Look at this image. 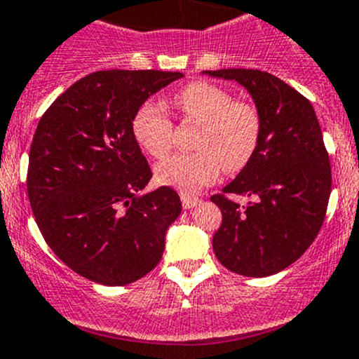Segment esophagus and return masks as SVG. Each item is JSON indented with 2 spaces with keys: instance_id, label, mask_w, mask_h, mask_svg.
Returning <instances> with one entry per match:
<instances>
[{
  "instance_id": "34e87169",
  "label": "esophagus",
  "mask_w": 359,
  "mask_h": 359,
  "mask_svg": "<svg viewBox=\"0 0 359 359\" xmlns=\"http://www.w3.org/2000/svg\"><path fill=\"white\" fill-rule=\"evenodd\" d=\"M180 201H182L184 210H191L194 206H198L201 203V199L196 198V196H189V194H180Z\"/></svg>"
}]
</instances>
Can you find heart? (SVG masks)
<instances>
[{"mask_svg":"<svg viewBox=\"0 0 359 359\" xmlns=\"http://www.w3.org/2000/svg\"><path fill=\"white\" fill-rule=\"evenodd\" d=\"M182 118L199 122L194 153H179L156 167L160 184L196 192L213 182L220 170L237 172L251 160L259 139V115L251 104L233 101L229 90L211 82H192L173 96ZM132 135L149 156H167L172 148V120L160 104L146 101L132 116Z\"/></svg>","mask_w":359,"mask_h":359,"instance_id":"heart-1","label":"heart"}]
</instances>
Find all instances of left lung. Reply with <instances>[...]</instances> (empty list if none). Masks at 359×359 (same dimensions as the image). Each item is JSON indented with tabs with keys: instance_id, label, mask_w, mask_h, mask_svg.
<instances>
[{
	"instance_id": "1",
	"label": "left lung",
	"mask_w": 359,
	"mask_h": 359,
	"mask_svg": "<svg viewBox=\"0 0 359 359\" xmlns=\"http://www.w3.org/2000/svg\"><path fill=\"white\" fill-rule=\"evenodd\" d=\"M236 81L251 94L259 115V139L251 160L224 187L248 196L246 206L217 194L222 211L213 236L218 262L244 277H269L292 265L311 246L330 198V161L311 103L269 72L205 70Z\"/></svg>"
}]
</instances>
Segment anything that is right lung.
<instances>
[{
    "label": "right lung",
    "instance_id": "add662e5",
    "mask_svg": "<svg viewBox=\"0 0 359 359\" xmlns=\"http://www.w3.org/2000/svg\"><path fill=\"white\" fill-rule=\"evenodd\" d=\"M180 72L103 70L72 84L37 123L27 192L37 227L69 269L103 285H127L160 263L182 205L153 177L132 116Z\"/></svg>",
    "mask_w": 359,
    "mask_h": 359
}]
</instances>
